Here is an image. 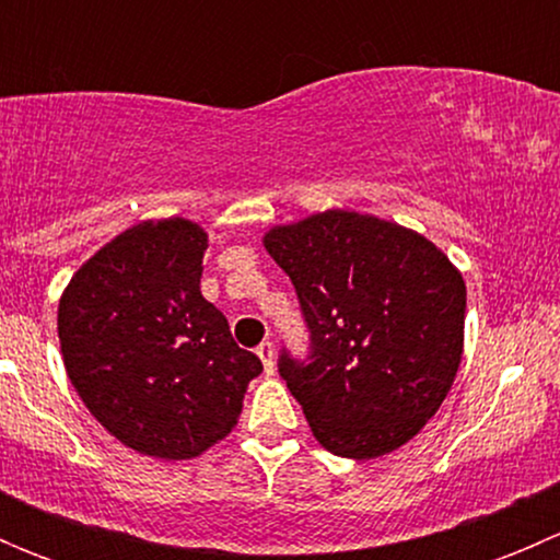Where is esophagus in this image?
<instances>
[{
	"instance_id": "obj_1",
	"label": "esophagus",
	"mask_w": 560,
	"mask_h": 560,
	"mask_svg": "<svg viewBox=\"0 0 560 560\" xmlns=\"http://www.w3.org/2000/svg\"><path fill=\"white\" fill-rule=\"evenodd\" d=\"M257 354H259V360H262V365H265V374H276V349H273V343L262 341L257 347Z\"/></svg>"
}]
</instances>
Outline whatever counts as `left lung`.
Returning a JSON list of instances; mask_svg holds the SVG:
<instances>
[{
    "instance_id": "obj_1",
    "label": "left lung",
    "mask_w": 560,
    "mask_h": 560,
    "mask_svg": "<svg viewBox=\"0 0 560 560\" xmlns=\"http://www.w3.org/2000/svg\"><path fill=\"white\" fill-rule=\"evenodd\" d=\"M290 276L308 352L279 374L316 442L369 460L436 415L463 354L466 284L422 235L354 211H325L265 235Z\"/></svg>"
}]
</instances>
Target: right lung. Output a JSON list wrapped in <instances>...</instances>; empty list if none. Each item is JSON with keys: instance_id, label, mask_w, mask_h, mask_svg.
I'll use <instances>...</instances> for the list:
<instances>
[{"instance_id": "right-lung-1", "label": "right lung", "mask_w": 560, "mask_h": 560, "mask_svg": "<svg viewBox=\"0 0 560 560\" xmlns=\"http://www.w3.org/2000/svg\"><path fill=\"white\" fill-rule=\"evenodd\" d=\"M208 238L186 219L143 222L100 248L59 303L65 369L127 447L184 460L233 431L262 363L200 292Z\"/></svg>"}]
</instances>
